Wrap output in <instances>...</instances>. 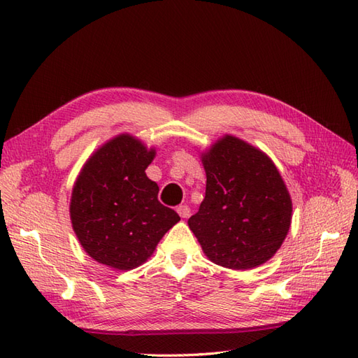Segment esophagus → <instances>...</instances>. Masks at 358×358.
Instances as JSON below:
<instances>
[{
	"label": "esophagus",
	"instance_id": "34e87169",
	"mask_svg": "<svg viewBox=\"0 0 358 358\" xmlns=\"http://www.w3.org/2000/svg\"><path fill=\"white\" fill-rule=\"evenodd\" d=\"M177 212L181 218H187L189 215H191V208H189L187 204H180V206L177 208Z\"/></svg>",
	"mask_w": 358,
	"mask_h": 358
}]
</instances>
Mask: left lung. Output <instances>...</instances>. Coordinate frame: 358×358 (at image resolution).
Returning a JSON list of instances; mask_svg holds the SVG:
<instances>
[{
    "mask_svg": "<svg viewBox=\"0 0 358 358\" xmlns=\"http://www.w3.org/2000/svg\"><path fill=\"white\" fill-rule=\"evenodd\" d=\"M206 195L191 231L210 262L252 269L280 249L292 201L277 167L262 150L226 135L203 155Z\"/></svg>",
    "mask_w": 358,
    "mask_h": 358,
    "instance_id": "1",
    "label": "left lung"
}]
</instances>
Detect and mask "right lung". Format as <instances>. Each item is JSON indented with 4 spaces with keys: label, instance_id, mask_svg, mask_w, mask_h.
Segmentation results:
<instances>
[{
    "label": "right lung",
    "instance_id": "add662e5",
    "mask_svg": "<svg viewBox=\"0 0 358 358\" xmlns=\"http://www.w3.org/2000/svg\"><path fill=\"white\" fill-rule=\"evenodd\" d=\"M154 157V149L120 135L98 149L78 175L71 200L72 226L98 263L120 271L136 268L180 222L177 212L158 201L159 187L144 172Z\"/></svg>",
    "mask_w": 358,
    "mask_h": 358
}]
</instances>
